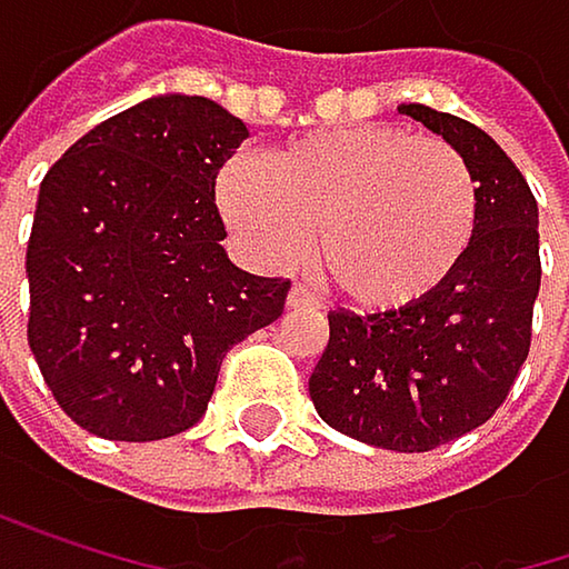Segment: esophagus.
Segmentation results:
<instances>
[{
	"label": "esophagus",
	"mask_w": 569,
	"mask_h": 569,
	"mask_svg": "<svg viewBox=\"0 0 569 569\" xmlns=\"http://www.w3.org/2000/svg\"><path fill=\"white\" fill-rule=\"evenodd\" d=\"M320 303H317V297H310L307 290H300V287H293L290 293H287V310H317Z\"/></svg>",
	"instance_id": "esophagus-1"
}]
</instances>
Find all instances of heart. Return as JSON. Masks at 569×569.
I'll return each mask as SVG.
<instances>
[{
	"instance_id": "obj_1",
	"label": "heart",
	"mask_w": 569,
	"mask_h": 569,
	"mask_svg": "<svg viewBox=\"0 0 569 569\" xmlns=\"http://www.w3.org/2000/svg\"><path fill=\"white\" fill-rule=\"evenodd\" d=\"M219 209L266 269H293L317 232V269L350 307L385 313L449 279L479 219L476 174L438 138L353 124L287 141L256 168L232 158Z\"/></svg>"
}]
</instances>
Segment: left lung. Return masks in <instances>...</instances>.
<instances>
[{"label":"left lung","mask_w":569,"mask_h":569,"mask_svg":"<svg viewBox=\"0 0 569 569\" xmlns=\"http://www.w3.org/2000/svg\"><path fill=\"white\" fill-rule=\"evenodd\" d=\"M398 110L441 134L472 168L476 236L459 269L421 303L368 317L330 310L310 398L340 435L391 452H431L486 425L530 353L540 212L522 171L482 128L425 103Z\"/></svg>","instance_id":"8db88e82"}]
</instances>
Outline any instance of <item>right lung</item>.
<instances>
[{"label": "right lung", "mask_w": 569, "mask_h": 569, "mask_svg": "<svg viewBox=\"0 0 569 569\" xmlns=\"http://www.w3.org/2000/svg\"><path fill=\"white\" fill-rule=\"evenodd\" d=\"M246 138L216 100L164 93L107 117L39 184L26 333L90 435L191 428L222 357L282 313L290 279L252 276L222 249L216 178Z\"/></svg>", "instance_id": "right-lung-1"}]
</instances>
